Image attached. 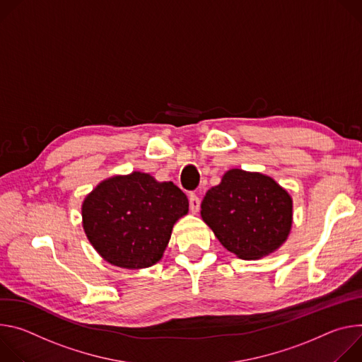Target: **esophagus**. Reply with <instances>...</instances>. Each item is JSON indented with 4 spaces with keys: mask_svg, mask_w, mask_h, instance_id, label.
Returning <instances> with one entry per match:
<instances>
[{
    "mask_svg": "<svg viewBox=\"0 0 362 362\" xmlns=\"http://www.w3.org/2000/svg\"><path fill=\"white\" fill-rule=\"evenodd\" d=\"M189 210L194 214L199 210V198L195 194H189Z\"/></svg>",
    "mask_w": 362,
    "mask_h": 362,
    "instance_id": "1",
    "label": "esophagus"
}]
</instances>
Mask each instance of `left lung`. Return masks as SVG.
Masks as SVG:
<instances>
[{"label": "left lung", "instance_id": "1", "mask_svg": "<svg viewBox=\"0 0 362 362\" xmlns=\"http://www.w3.org/2000/svg\"><path fill=\"white\" fill-rule=\"evenodd\" d=\"M292 214V197L273 178L237 168L227 171L202 203L204 223L243 260L264 257L282 246Z\"/></svg>", "mask_w": 362, "mask_h": 362}]
</instances>
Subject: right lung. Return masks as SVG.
Returning a JSON list of instances; mask_svg holds the SVG:
<instances>
[{"label":"right lung","instance_id":"1","mask_svg":"<svg viewBox=\"0 0 362 362\" xmlns=\"http://www.w3.org/2000/svg\"><path fill=\"white\" fill-rule=\"evenodd\" d=\"M188 213L187 195L171 181L144 173L102 181L83 202V228L110 264L144 269L160 260L178 218Z\"/></svg>","mask_w":362,"mask_h":362}]
</instances>
